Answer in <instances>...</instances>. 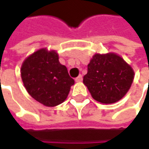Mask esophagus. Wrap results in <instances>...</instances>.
<instances>
[{
    "instance_id": "esophagus-1",
    "label": "esophagus",
    "mask_w": 149,
    "mask_h": 149,
    "mask_svg": "<svg viewBox=\"0 0 149 149\" xmlns=\"http://www.w3.org/2000/svg\"><path fill=\"white\" fill-rule=\"evenodd\" d=\"M82 80H83V77H82V75H79L77 77H76V78H75V81H76V82H81Z\"/></svg>"
}]
</instances>
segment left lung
Listing matches in <instances>:
<instances>
[{
	"mask_svg": "<svg viewBox=\"0 0 149 149\" xmlns=\"http://www.w3.org/2000/svg\"><path fill=\"white\" fill-rule=\"evenodd\" d=\"M134 74L132 67L117 54L97 53L88 65L83 82L96 101L114 104L129 91Z\"/></svg>",
	"mask_w": 149,
	"mask_h": 149,
	"instance_id": "8db88e82",
	"label": "left lung"
}]
</instances>
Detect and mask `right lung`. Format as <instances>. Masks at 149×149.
I'll list each match as a JSON object with an SVG mask.
<instances>
[{
    "mask_svg": "<svg viewBox=\"0 0 149 149\" xmlns=\"http://www.w3.org/2000/svg\"><path fill=\"white\" fill-rule=\"evenodd\" d=\"M20 73L26 91L47 107L62 104L74 84L67 68L59 63L58 53L46 48L27 57L21 65Z\"/></svg>",
    "mask_w": 149,
    "mask_h": 149,
    "instance_id": "right-lung-1",
    "label": "right lung"
}]
</instances>
